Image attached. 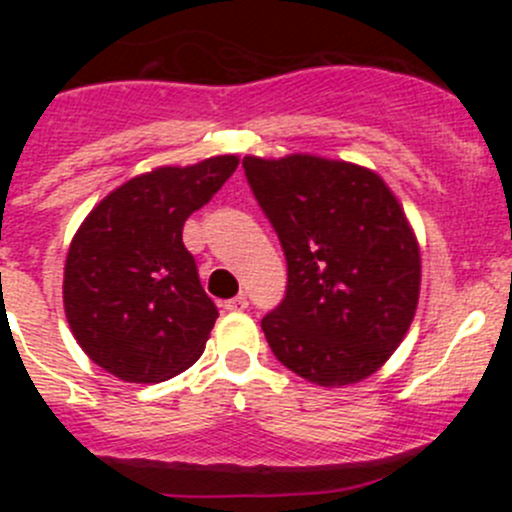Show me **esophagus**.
Returning a JSON list of instances; mask_svg holds the SVG:
<instances>
[{
	"label": "esophagus",
	"mask_w": 512,
	"mask_h": 512,
	"mask_svg": "<svg viewBox=\"0 0 512 512\" xmlns=\"http://www.w3.org/2000/svg\"><path fill=\"white\" fill-rule=\"evenodd\" d=\"M225 309L227 312H245L247 309V297H232V299H227L225 302Z\"/></svg>",
	"instance_id": "34e87169"
}]
</instances>
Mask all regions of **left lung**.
Returning <instances> with one entry per match:
<instances>
[{
	"mask_svg": "<svg viewBox=\"0 0 512 512\" xmlns=\"http://www.w3.org/2000/svg\"><path fill=\"white\" fill-rule=\"evenodd\" d=\"M242 165L287 257L267 344L317 386L369 379L404 342L421 292L416 232L394 190L371 168L312 153Z\"/></svg>",
	"mask_w": 512,
	"mask_h": 512,
	"instance_id": "1",
	"label": "left lung"
}]
</instances>
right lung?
<instances>
[{
    "instance_id": "1",
    "label": "right lung",
    "mask_w": 512,
    "mask_h": 512,
    "mask_svg": "<svg viewBox=\"0 0 512 512\" xmlns=\"http://www.w3.org/2000/svg\"><path fill=\"white\" fill-rule=\"evenodd\" d=\"M240 158L160 165L98 200L66 252L64 312L94 364L131 384H158L193 366L218 309L183 245V225Z\"/></svg>"
}]
</instances>
